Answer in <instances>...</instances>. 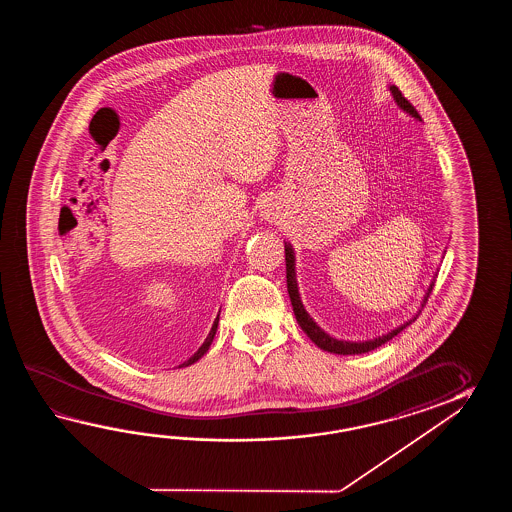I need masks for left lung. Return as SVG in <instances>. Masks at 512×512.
<instances>
[{"label":"left lung","mask_w":512,"mask_h":512,"mask_svg":"<svg viewBox=\"0 0 512 512\" xmlns=\"http://www.w3.org/2000/svg\"><path fill=\"white\" fill-rule=\"evenodd\" d=\"M390 89H392L393 98L397 100V104H399L404 111H408L410 115L421 119L419 113H417V109L410 104L408 98L404 97L399 87L392 86ZM285 272H287V291H289V298H291L294 316H296L298 324L304 329L305 335L311 338L318 348L329 351V353H337V355H359V353H368L371 349L379 348L382 344H386L388 340H392L395 335H399L403 329H406V326H410L415 320L414 318V320L406 322L404 326L393 329L392 333H388V335H382V337L373 338V340H366V342H346V340H337V338L329 337L327 333H324V331L313 322V318L307 315V311H305L304 305H302V300H300V294H298L296 278H294L293 249H291V245H287V243H285ZM432 289H434V283L430 285V289H428V293H426L425 304L428 302V298H430ZM425 304H423V307H425Z\"/></svg>","instance_id":"left-lung-1"}]
</instances>
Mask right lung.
I'll return each instance as SVG.
<instances>
[{"label": "right lung", "instance_id": "obj_1", "mask_svg": "<svg viewBox=\"0 0 512 512\" xmlns=\"http://www.w3.org/2000/svg\"><path fill=\"white\" fill-rule=\"evenodd\" d=\"M218 322H219V315L218 318H216V322H214V326H212V329H210V333H208L207 340L203 342V346L201 348L197 349V353H194V357H190V360H186L185 364H181V366H190V364H194L196 360L201 359L205 353H207L208 348H210V344H212V340H214V335H216V329H218ZM179 366V368H181Z\"/></svg>", "mask_w": 512, "mask_h": 512}]
</instances>
